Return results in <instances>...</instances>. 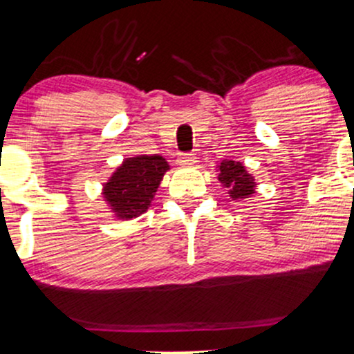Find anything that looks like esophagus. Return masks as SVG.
<instances>
[{
  "label": "esophagus",
  "instance_id": "34e87169",
  "mask_svg": "<svg viewBox=\"0 0 354 354\" xmlns=\"http://www.w3.org/2000/svg\"><path fill=\"white\" fill-rule=\"evenodd\" d=\"M178 165H194L195 162H197V157H195L194 154H184L180 156L177 159Z\"/></svg>",
  "mask_w": 354,
  "mask_h": 354
}]
</instances>
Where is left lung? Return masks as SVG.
Here are the masks:
<instances>
[{
    "label": "left lung",
    "instance_id": "obj_1",
    "mask_svg": "<svg viewBox=\"0 0 354 354\" xmlns=\"http://www.w3.org/2000/svg\"><path fill=\"white\" fill-rule=\"evenodd\" d=\"M218 180L228 190L231 200H244L250 198L256 194V180L244 167L243 162L225 159L218 165Z\"/></svg>",
    "mask_w": 354,
    "mask_h": 354
}]
</instances>
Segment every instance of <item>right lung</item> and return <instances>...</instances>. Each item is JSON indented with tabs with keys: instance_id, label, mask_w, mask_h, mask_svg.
<instances>
[{
	"instance_id": "obj_1",
	"label": "right lung",
	"mask_w": 354,
	"mask_h": 354,
	"mask_svg": "<svg viewBox=\"0 0 354 354\" xmlns=\"http://www.w3.org/2000/svg\"><path fill=\"white\" fill-rule=\"evenodd\" d=\"M170 167L162 156L128 157L103 184V198L118 220H133L147 212Z\"/></svg>"
}]
</instances>
